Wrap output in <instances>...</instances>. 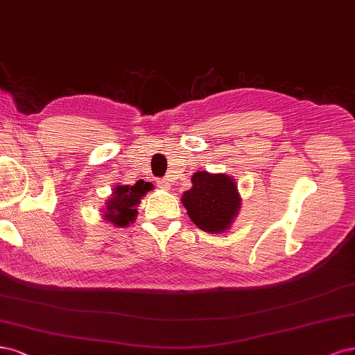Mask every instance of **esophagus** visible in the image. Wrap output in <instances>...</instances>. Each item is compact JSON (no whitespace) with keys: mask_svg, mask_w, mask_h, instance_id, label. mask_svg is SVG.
Here are the masks:
<instances>
[{"mask_svg":"<svg viewBox=\"0 0 355 355\" xmlns=\"http://www.w3.org/2000/svg\"><path fill=\"white\" fill-rule=\"evenodd\" d=\"M157 186L164 189V190H169L171 189V181L169 178H164V180H157Z\"/></svg>","mask_w":355,"mask_h":355,"instance_id":"34e87169","label":"esophagus"}]
</instances>
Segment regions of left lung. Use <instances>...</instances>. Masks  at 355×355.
I'll use <instances>...</instances> for the list:
<instances>
[{
  "instance_id": "1",
  "label": "left lung",
  "mask_w": 355,
  "mask_h": 355,
  "mask_svg": "<svg viewBox=\"0 0 355 355\" xmlns=\"http://www.w3.org/2000/svg\"><path fill=\"white\" fill-rule=\"evenodd\" d=\"M191 189L181 198L190 220L207 233L230 228L240 208L236 181L225 174L199 171L191 177Z\"/></svg>"
}]
</instances>
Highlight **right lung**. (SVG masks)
<instances>
[{"label": "right lung", "instance_id": "obj_1", "mask_svg": "<svg viewBox=\"0 0 355 355\" xmlns=\"http://www.w3.org/2000/svg\"><path fill=\"white\" fill-rule=\"evenodd\" d=\"M153 184L139 180L134 186H116L112 198L106 202V211L103 218L115 227H127L137 216L135 207L140 203L144 194L152 190Z\"/></svg>", "mask_w": 355, "mask_h": 355}]
</instances>
